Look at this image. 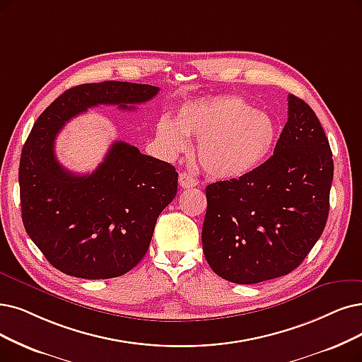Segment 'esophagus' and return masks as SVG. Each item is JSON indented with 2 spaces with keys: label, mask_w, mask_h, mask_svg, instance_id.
Here are the masks:
<instances>
[{
  "label": "esophagus",
  "mask_w": 362,
  "mask_h": 362,
  "mask_svg": "<svg viewBox=\"0 0 362 362\" xmlns=\"http://www.w3.org/2000/svg\"><path fill=\"white\" fill-rule=\"evenodd\" d=\"M178 182L182 187V189H192V187L197 185V180L194 177H192L190 173L187 172H181L180 177H178Z\"/></svg>",
  "instance_id": "obj_1"
}]
</instances>
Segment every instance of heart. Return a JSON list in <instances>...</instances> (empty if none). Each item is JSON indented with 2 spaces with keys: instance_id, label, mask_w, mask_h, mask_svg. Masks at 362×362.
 Wrapping results in <instances>:
<instances>
[{
  "instance_id": "heart-1",
  "label": "heart",
  "mask_w": 362,
  "mask_h": 362,
  "mask_svg": "<svg viewBox=\"0 0 362 362\" xmlns=\"http://www.w3.org/2000/svg\"><path fill=\"white\" fill-rule=\"evenodd\" d=\"M187 136L199 139L196 156L206 173L231 180L264 160L276 139V123L239 96L205 98L184 104L175 122L165 117L156 124V142L169 158L189 150Z\"/></svg>"
}]
</instances>
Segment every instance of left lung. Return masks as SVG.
Listing matches in <instances>:
<instances>
[{"label":"left lung","instance_id":"8db88e82","mask_svg":"<svg viewBox=\"0 0 362 362\" xmlns=\"http://www.w3.org/2000/svg\"><path fill=\"white\" fill-rule=\"evenodd\" d=\"M334 173L324 129L305 100L288 95V122L273 156L206 187L202 245L226 281L258 284L298 267L321 238Z\"/></svg>","mask_w":362,"mask_h":362}]
</instances>
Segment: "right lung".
Masks as SVG:
<instances>
[{
    "mask_svg": "<svg viewBox=\"0 0 362 362\" xmlns=\"http://www.w3.org/2000/svg\"><path fill=\"white\" fill-rule=\"evenodd\" d=\"M150 84L103 81L64 92L42 111L19 165L22 221L47 262L69 276L110 279L146 255L157 216L177 194L168 162L115 141L92 173L76 175L54 156L57 132L96 105L134 110L158 93Z\"/></svg>",
    "mask_w": 362,
    "mask_h": 362,
    "instance_id": "obj_1",
    "label": "right lung"
}]
</instances>
